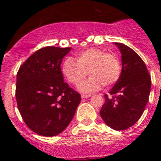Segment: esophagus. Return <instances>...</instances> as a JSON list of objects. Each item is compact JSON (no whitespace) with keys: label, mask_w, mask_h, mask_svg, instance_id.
Listing matches in <instances>:
<instances>
[{"label":"esophagus","mask_w":161,"mask_h":161,"mask_svg":"<svg viewBox=\"0 0 161 161\" xmlns=\"http://www.w3.org/2000/svg\"><path fill=\"white\" fill-rule=\"evenodd\" d=\"M91 95H86V94H82L81 95V97H82V99L83 98H89V97H90Z\"/></svg>","instance_id":"esophagus-1"}]
</instances>
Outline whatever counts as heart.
Returning <instances> with one entry per match:
<instances>
[{
    "mask_svg": "<svg viewBox=\"0 0 161 161\" xmlns=\"http://www.w3.org/2000/svg\"><path fill=\"white\" fill-rule=\"evenodd\" d=\"M88 72L92 77L79 86L84 92L98 90L102 84L109 86L117 82L121 72V61L115 53L91 48L79 53L76 61L68 58L63 65L64 76L73 85L80 84Z\"/></svg>",
    "mask_w": 161,
    "mask_h": 161,
    "instance_id": "1",
    "label": "heart"
}]
</instances>
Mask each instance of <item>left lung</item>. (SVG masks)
Returning a JSON list of instances; mask_svg holds the SVG:
<instances>
[{
  "label": "left lung",
  "instance_id": "1",
  "mask_svg": "<svg viewBox=\"0 0 161 161\" xmlns=\"http://www.w3.org/2000/svg\"><path fill=\"white\" fill-rule=\"evenodd\" d=\"M121 53L122 69L119 79L104 95L100 111L102 119L114 130H125L141 118L149 100L151 78L142 58L131 48L115 43Z\"/></svg>",
  "mask_w": 161,
  "mask_h": 161
}]
</instances>
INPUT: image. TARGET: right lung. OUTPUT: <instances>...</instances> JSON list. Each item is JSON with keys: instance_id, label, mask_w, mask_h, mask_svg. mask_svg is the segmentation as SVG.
Listing matches in <instances>:
<instances>
[{"instance_id": "add662e5", "label": "right lung", "mask_w": 161, "mask_h": 161, "mask_svg": "<svg viewBox=\"0 0 161 161\" xmlns=\"http://www.w3.org/2000/svg\"><path fill=\"white\" fill-rule=\"evenodd\" d=\"M71 47H45L19 68L16 79L18 108L29 128L43 136L62 132L74 117L80 94L64 82L61 64Z\"/></svg>"}]
</instances>
